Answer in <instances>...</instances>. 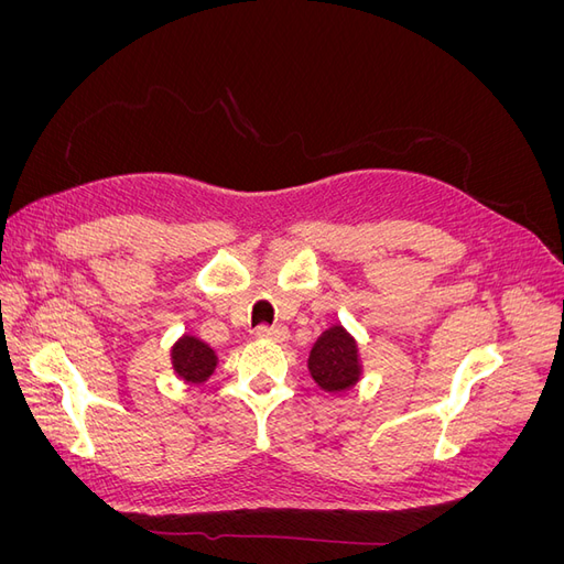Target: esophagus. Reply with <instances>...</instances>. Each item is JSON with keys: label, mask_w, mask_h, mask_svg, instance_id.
Listing matches in <instances>:
<instances>
[{"label": "esophagus", "mask_w": 564, "mask_h": 564, "mask_svg": "<svg viewBox=\"0 0 564 564\" xmlns=\"http://www.w3.org/2000/svg\"><path fill=\"white\" fill-rule=\"evenodd\" d=\"M256 336L259 338H265V340H284L286 338V329L284 327H259L256 329Z\"/></svg>", "instance_id": "obj_1"}]
</instances>
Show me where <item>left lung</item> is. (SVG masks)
<instances>
[{
	"label": "left lung",
	"mask_w": 564,
	"mask_h": 564,
	"mask_svg": "<svg viewBox=\"0 0 564 564\" xmlns=\"http://www.w3.org/2000/svg\"><path fill=\"white\" fill-rule=\"evenodd\" d=\"M308 371L324 392L350 390L362 377L357 340L340 324H334L315 340L308 357Z\"/></svg>",
	"instance_id": "obj_1"
}]
</instances>
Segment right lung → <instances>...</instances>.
<instances>
[{
  "label": "right lung",
  "mask_w": 564,
  "mask_h": 564,
  "mask_svg": "<svg viewBox=\"0 0 564 564\" xmlns=\"http://www.w3.org/2000/svg\"><path fill=\"white\" fill-rule=\"evenodd\" d=\"M172 365L178 379H183L185 383L202 386L214 373L218 357L214 348L204 344L202 338L183 334L172 348Z\"/></svg>",
  "instance_id": "right-lung-1"
}]
</instances>
